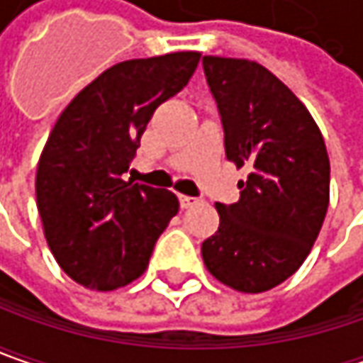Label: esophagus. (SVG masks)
Here are the masks:
<instances>
[{
    "label": "esophagus",
    "mask_w": 363,
    "mask_h": 363,
    "mask_svg": "<svg viewBox=\"0 0 363 363\" xmlns=\"http://www.w3.org/2000/svg\"><path fill=\"white\" fill-rule=\"evenodd\" d=\"M179 201H181L182 209H191L193 205H197V203H199V199L186 197V195H181V197H179Z\"/></svg>",
    "instance_id": "34e87169"
}]
</instances>
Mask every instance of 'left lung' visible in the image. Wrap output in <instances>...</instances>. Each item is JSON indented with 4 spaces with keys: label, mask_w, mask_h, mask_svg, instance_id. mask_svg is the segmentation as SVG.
Masks as SVG:
<instances>
[{
    "label": "left lung",
    "mask_w": 363,
    "mask_h": 363,
    "mask_svg": "<svg viewBox=\"0 0 363 363\" xmlns=\"http://www.w3.org/2000/svg\"><path fill=\"white\" fill-rule=\"evenodd\" d=\"M228 160L247 166L240 201L217 203L219 229L201 245L207 270L240 292H264L308 256L329 205V156L307 107L268 69L203 56Z\"/></svg>",
    "instance_id": "obj_1"
}]
</instances>
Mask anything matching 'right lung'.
I'll use <instances>...</instances> for the list:
<instances>
[{"mask_svg":"<svg viewBox=\"0 0 363 363\" xmlns=\"http://www.w3.org/2000/svg\"><path fill=\"white\" fill-rule=\"evenodd\" d=\"M199 58L172 52L119 62L56 119L40 156L36 201L50 252L79 284L113 291L142 276L179 213L174 193L121 174L156 107L182 91Z\"/></svg>","mask_w":363,"mask_h":363,"instance_id":"obj_1","label":"right lung"}]
</instances>
